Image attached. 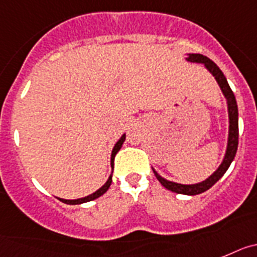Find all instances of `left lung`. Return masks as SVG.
I'll list each match as a JSON object with an SVG mask.
<instances>
[{"label": "left lung", "mask_w": 257, "mask_h": 257, "mask_svg": "<svg viewBox=\"0 0 257 257\" xmlns=\"http://www.w3.org/2000/svg\"><path fill=\"white\" fill-rule=\"evenodd\" d=\"M185 59L187 62H191V63H200L206 67V70L215 77L218 86L221 89L225 99H226L227 116H229V133H227V144L224 159H222L221 164L218 166V168L208 178H206L202 182H196V184H180V182L169 181L167 178L162 177L154 168L153 171L154 175L159 180L160 184L166 187V189H168V190L177 194H185V195H198V194H202L208 190L209 187L213 186L224 176L227 168L230 167L234 156H235L236 149H238V106H236L234 93L231 91L229 84H227L226 77H225L222 71L218 68V66L215 62H212L209 58L204 57V55L193 54V53L191 54H186Z\"/></svg>", "instance_id": "8db88e82"}]
</instances>
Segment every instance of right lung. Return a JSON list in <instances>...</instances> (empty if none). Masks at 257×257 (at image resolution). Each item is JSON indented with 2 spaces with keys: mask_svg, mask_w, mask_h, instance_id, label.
Here are the masks:
<instances>
[{
  "mask_svg": "<svg viewBox=\"0 0 257 257\" xmlns=\"http://www.w3.org/2000/svg\"><path fill=\"white\" fill-rule=\"evenodd\" d=\"M125 141V133L119 138V141L116 142L115 146L112 149V153H111V168L113 169V159H115V155L119 153V150L121 149L122 144ZM111 182H112V171H111V175L108 176V180L104 182V185H102L97 191H94L93 194L88 196H84V198H79V199H63V198H58V199L61 200V202L66 203V204H82V203H86V202H90V200H94L97 198H99L101 195H103L107 190H108V187H110Z\"/></svg>",
  "mask_w": 257,
  "mask_h": 257,
  "instance_id": "add662e5",
  "label": "right lung"
}]
</instances>
